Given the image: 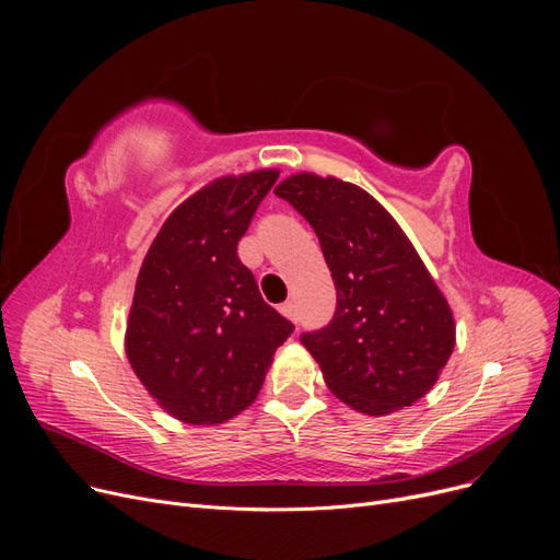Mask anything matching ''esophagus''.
I'll return each instance as SVG.
<instances>
[{
    "mask_svg": "<svg viewBox=\"0 0 560 560\" xmlns=\"http://www.w3.org/2000/svg\"><path fill=\"white\" fill-rule=\"evenodd\" d=\"M280 313H282L284 317H290V319L296 322V306H294V301H284L282 306H280Z\"/></svg>",
    "mask_w": 560,
    "mask_h": 560,
    "instance_id": "obj_1",
    "label": "esophagus"
}]
</instances>
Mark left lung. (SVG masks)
Listing matches in <instances>:
<instances>
[{"label":"left lung","mask_w":560,"mask_h":560,"mask_svg":"<svg viewBox=\"0 0 560 560\" xmlns=\"http://www.w3.org/2000/svg\"><path fill=\"white\" fill-rule=\"evenodd\" d=\"M276 196L313 226L336 284L327 327L301 334L331 393L387 416L425 397L455 346L448 301L381 202L336 177L299 173Z\"/></svg>","instance_id":"obj_1"}]
</instances>
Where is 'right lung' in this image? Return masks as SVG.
Here are the masks:
<instances>
[{"mask_svg": "<svg viewBox=\"0 0 560 560\" xmlns=\"http://www.w3.org/2000/svg\"><path fill=\"white\" fill-rule=\"evenodd\" d=\"M278 171L219 177L165 219L142 261L126 354L161 409L217 425L257 399L294 325L261 299L238 241Z\"/></svg>", "mask_w": 560, "mask_h": 560, "instance_id": "obj_1", "label": "right lung"}]
</instances>
